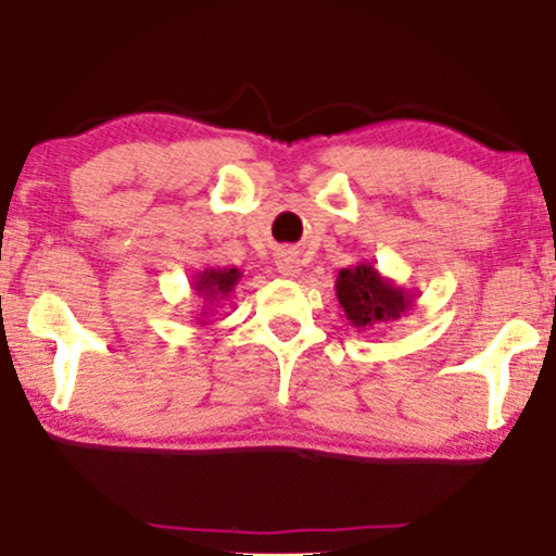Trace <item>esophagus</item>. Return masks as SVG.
Wrapping results in <instances>:
<instances>
[{
  "label": "esophagus",
  "mask_w": 556,
  "mask_h": 556,
  "mask_svg": "<svg viewBox=\"0 0 556 556\" xmlns=\"http://www.w3.org/2000/svg\"><path fill=\"white\" fill-rule=\"evenodd\" d=\"M277 269L282 277H298L300 274V258L294 251H282V254L277 256Z\"/></svg>",
  "instance_id": "obj_1"
}]
</instances>
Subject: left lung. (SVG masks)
Segmentation results:
<instances>
[{
    "mask_svg": "<svg viewBox=\"0 0 556 556\" xmlns=\"http://www.w3.org/2000/svg\"><path fill=\"white\" fill-rule=\"evenodd\" d=\"M336 298L349 326L356 330H382L410 311L416 294L382 277L371 264L341 269L336 277Z\"/></svg>",
    "mask_w": 556,
    "mask_h": 556,
    "instance_id": "8db88e82",
    "label": "left lung"
}]
</instances>
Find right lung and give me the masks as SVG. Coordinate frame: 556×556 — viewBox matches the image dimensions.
Returning a JSON list of instances; mask_svg holds the SVG:
<instances>
[{"label": "right lung", "mask_w": 556, "mask_h": 556, "mask_svg": "<svg viewBox=\"0 0 556 556\" xmlns=\"http://www.w3.org/2000/svg\"><path fill=\"white\" fill-rule=\"evenodd\" d=\"M243 271L241 269H210L205 271H197L192 277V290L197 292V298L202 300L200 315L194 320H200V326H207V315H215L217 307L223 305L230 298V292L236 290V285L241 282Z\"/></svg>", "instance_id": "add662e5"}]
</instances>
